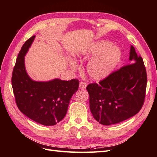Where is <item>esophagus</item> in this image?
<instances>
[{
    "label": "esophagus",
    "instance_id": "1",
    "mask_svg": "<svg viewBox=\"0 0 157 157\" xmlns=\"http://www.w3.org/2000/svg\"><path fill=\"white\" fill-rule=\"evenodd\" d=\"M86 87H87V83L85 82H80L79 83V87L80 89H82V90H85L86 89Z\"/></svg>",
    "mask_w": 157,
    "mask_h": 157
}]
</instances>
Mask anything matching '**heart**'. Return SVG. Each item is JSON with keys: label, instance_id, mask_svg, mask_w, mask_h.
Here are the masks:
<instances>
[{"label": "heart", "instance_id": "b5f03b06", "mask_svg": "<svg viewBox=\"0 0 157 157\" xmlns=\"http://www.w3.org/2000/svg\"><path fill=\"white\" fill-rule=\"evenodd\" d=\"M121 51L117 46L107 40H101L82 52L78 56L81 59L93 58L88 63L87 71L90 77L95 80L107 78L119 64L121 59ZM70 66L75 69V62L71 61Z\"/></svg>", "mask_w": 157, "mask_h": 157}]
</instances>
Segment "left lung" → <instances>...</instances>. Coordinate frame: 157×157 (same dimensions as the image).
Here are the masks:
<instances>
[{
    "label": "left lung",
    "mask_w": 157,
    "mask_h": 157,
    "mask_svg": "<svg viewBox=\"0 0 157 157\" xmlns=\"http://www.w3.org/2000/svg\"><path fill=\"white\" fill-rule=\"evenodd\" d=\"M129 64L107 78L87 86L90 107L95 119L103 125L117 124L134 116L141 109L147 82L143 58L131 46Z\"/></svg>",
    "instance_id": "left-lung-1"
}]
</instances>
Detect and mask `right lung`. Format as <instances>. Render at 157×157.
Wrapping results in <instances>:
<instances>
[{"instance_id":"1","label":"right lung","mask_w":157,"mask_h":157,"mask_svg":"<svg viewBox=\"0 0 157 157\" xmlns=\"http://www.w3.org/2000/svg\"><path fill=\"white\" fill-rule=\"evenodd\" d=\"M34 38L33 36L27 40L19 52L13 71L12 86L19 110L35 122L52 126L65 117L72 95L78 90L79 81L32 79L26 71L25 56Z\"/></svg>"}]
</instances>
